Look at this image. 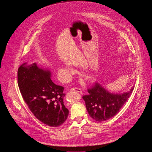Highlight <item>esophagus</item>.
I'll return each mask as SVG.
<instances>
[{"label":"esophagus","instance_id":"1","mask_svg":"<svg viewBox=\"0 0 152 152\" xmlns=\"http://www.w3.org/2000/svg\"><path fill=\"white\" fill-rule=\"evenodd\" d=\"M70 90L72 91H76V92H79L80 93H82V90L80 88H71Z\"/></svg>","mask_w":152,"mask_h":152}]
</instances>
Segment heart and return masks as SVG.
I'll return each mask as SVG.
<instances>
[{"mask_svg":"<svg viewBox=\"0 0 152 152\" xmlns=\"http://www.w3.org/2000/svg\"><path fill=\"white\" fill-rule=\"evenodd\" d=\"M58 73L62 79L64 80H69L71 76L75 74V70L69 66L60 65L58 69ZM90 79H91V80H93L94 77L91 76L90 77Z\"/></svg>","mask_w":152,"mask_h":152,"instance_id":"heart-1","label":"heart"}]
</instances>
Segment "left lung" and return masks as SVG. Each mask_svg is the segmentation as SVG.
I'll return each mask as SVG.
<instances>
[{
    "label": "left lung",
    "mask_w": 152,
    "mask_h": 152,
    "mask_svg": "<svg viewBox=\"0 0 152 152\" xmlns=\"http://www.w3.org/2000/svg\"><path fill=\"white\" fill-rule=\"evenodd\" d=\"M134 86L123 93L108 91L98 82L88 90V94L82 97L90 116L97 121H103L115 116L130 97Z\"/></svg>",
    "instance_id": "obj_1"
}]
</instances>
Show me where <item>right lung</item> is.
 <instances>
[{
  "label": "right lung",
  "instance_id": "obj_1",
  "mask_svg": "<svg viewBox=\"0 0 152 152\" xmlns=\"http://www.w3.org/2000/svg\"><path fill=\"white\" fill-rule=\"evenodd\" d=\"M17 77L21 94L38 120L52 127L66 121L69 111L64 104V87L52 82L49 69L25 62L19 67Z\"/></svg>",
  "mask_w": 152,
  "mask_h": 152
}]
</instances>
